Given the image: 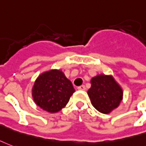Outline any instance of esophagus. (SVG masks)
<instances>
[{
	"label": "esophagus",
	"mask_w": 146,
	"mask_h": 146,
	"mask_svg": "<svg viewBox=\"0 0 146 146\" xmlns=\"http://www.w3.org/2000/svg\"><path fill=\"white\" fill-rule=\"evenodd\" d=\"M77 89L80 90H86V87H85L84 85H81V86H80V87H77Z\"/></svg>",
	"instance_id": "1"
}]
</instances>
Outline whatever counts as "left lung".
<instances>
[{"instance_id":"1","label":"left lung","mask_w":146,"mask_h":146,"mask_svg":"<svg viewBox=\"0 0 146 146\" xmlns=\"http://www.w3.org/2000/svg\"><path fill=\"white\" fill-rule=\"evenodd\" d=\"M90 82L91 87L87 94L93 106L98 111L108 114L118 107L122 100L123 91L111 76L98 75Z\"/></svg>"}]
</instances>
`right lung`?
Returning <instances> with one entry per match:
<instances>
[{
	"mask_svg": "<svg viewBox=\"0 0 146 146\" xmlns=\"http://www.w3.org/2000/svg\"><path fill=\"white\" fill-rule=\"evenodd\" d=\"M75 90L62 71L52 70L41 74L32 88L35 104L44 111L56 113L69 102Z\"/></svg>",
	"mask_w": 146,
	"mask_h": 146,
	"instance_id": "1",
	"label": "right lung"
}]
</instances>
